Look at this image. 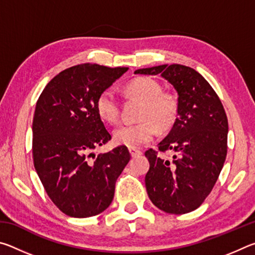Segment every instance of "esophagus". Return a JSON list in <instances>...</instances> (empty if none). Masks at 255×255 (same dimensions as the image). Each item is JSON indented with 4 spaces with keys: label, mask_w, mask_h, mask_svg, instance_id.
<instances>
[{
    "label": "esophagus",
    "mask_w": 255,
    "mask_h": 255,
    "mask_svg": "<svg viewBox=\"0 0 255 255\" xmlns=\"http://www.w3.org/2000/svg\"><path fill=\"white\" fill-rule=\"evenodd\" d=\"M129 153H130L131 157H136V156H139V155H141L140 150L136 149V148H129Z\"/></svg>",
    "instance_id": "esophagus-1"
}]
</instances>
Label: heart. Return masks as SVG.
Segmentation results:
<instances>
[{
  "instance_id": "obj_1",
  "label": "heart",
  "mask_w": 255,
  "mask_h": 255,
  "mask_svg": "<svg viewBox=\"0 0 255 255\" xmlns=\"http://www.w3.org/2000/svg\"><path fill=\"white\" fill-rule=\"evenodd\" d=\"M126 92L140 100L139 123L120 125L114 130V141L117 145L136 148L148 143L159 130H167L174 124L178 115V101L171 93L163 92L162 86L152 77H137L126 85ZM96 109L103 122L115 124L119 119V102L112 90L99 94Z\"/></svg>"
}]
</instances>
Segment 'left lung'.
Masks as SVG:
<instances>
[{
	"mask_svg": "<svg viewBox=\"0 0 255 255\" xmlns=\"http://www.w3.org/2000/svg\"><path fill=\"white\" fill-rule=\"evenodd\" d=\"M161 75L178 93V117L159 152L172 150L170 159L156 150L145 152L149 170L145 185L150 201L167 214L197 209L209 195L227 154L228 122L221 100L205 77L191 67L172 64L135 71Z\"/></svg>",
	"mask_w": 255,
	"mask_h": 255,
	"instance_id": "8db88e82",
	"label": "left lung"
}]
</instances>
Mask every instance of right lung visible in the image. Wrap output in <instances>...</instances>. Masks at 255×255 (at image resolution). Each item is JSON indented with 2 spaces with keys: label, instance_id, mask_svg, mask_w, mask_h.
Listing matches in <instances>:
<instances>
[{
  "label": "right lung",
  "instance_id": "add662e5",
  "mask_svg": "<svg viewBox=\"0 0 255 255\" xmlns=\"http://www.w3.org/2000/svg\"><path fill=\"white\" fill-rule=\"evenodd\" d=\"M127 71L89 63L70 67L46 85L37 101L34 169L51 201L70 217H91L106 210L130 159L126 146L97 157L93 152L111 139L97 112V98Z\"/></svg>",
  "mask_w": 255,
  "mask_h": 255
}]
</instances>
